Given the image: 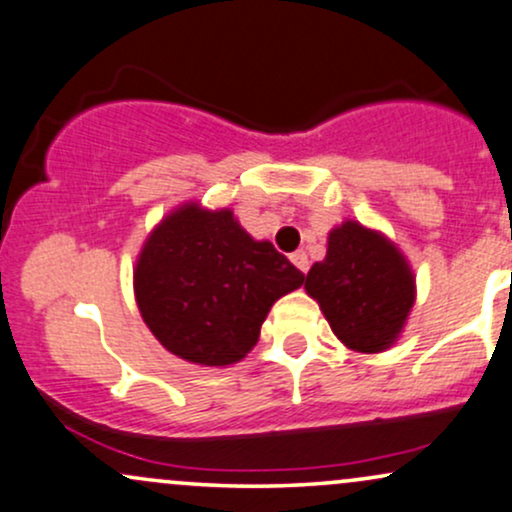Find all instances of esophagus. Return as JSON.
Segmentation results:
<instances>
[{
	"label": "esophagus",
	"mask_w": 512,
	"mask_h": 512,
	"mask_svg": "<svg viewBox=\"0 0 512 512\" xmlns=\"http://www.w3.org/2000/svg\"><path fill=\"white\" fill-rule=\"evenodd\" d=\"M291 262H293V264H296V267H298V269H301V272H303V274H305V272H308V269H310L308 255H305V252H303V250L293 252V255H291Z\"/></svg>",
	"instance_id": "1"
}]
</instances>
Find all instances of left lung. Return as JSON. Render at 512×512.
<instances>
[{
    "label": "left lung",
    "instance_id": "8db88e82",
    "mask_svg": "<svg viewBox=\"0 0 512 512\" xmlns=\"http://www.w3.org/2000/svg\"><path fill=\"white\" fill-rule=\"evenodd\" d=\"M305 291L344 346L361 354L390 349L416 298L407 257L383 233L344 221L327 238V255L305 276Z\"/></svg>",
    "mask_w": 512,
    "mask_h": 512
}]
</instances>
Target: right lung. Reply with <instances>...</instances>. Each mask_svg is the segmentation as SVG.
<instances>
[{
    "label": "right lung",
    "instance_id": "right-lung-1",
    "mask_svg": "<svg viewBox=\"0 0 512 512\" xmlns=\"http://www.w3.org/2000/svg\"><path fill=\"white\" fill-rule=\"evenodd\" d=\"M305 281L269 240H255L231 209L187 202L146 238L134 298L170 354L197 366H231L260 339L272 305Z\"/></svg>",
    "mask_w": 512,
    "mask_h": 512
}]
</instances>
